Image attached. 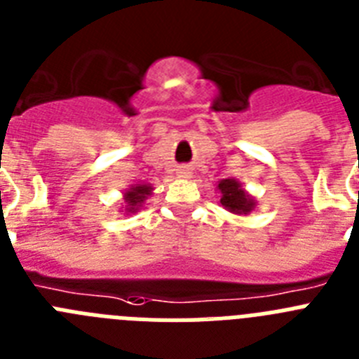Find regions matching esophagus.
<instances>
[{
	"instance_id": "esophagus-1",
	"label": "esophagus",
	"mask_w": 359,
	"mask_h": 359,
	"mask_svg": "<svg viewBox=\"0 0 359 359\" xmlns=\"http://www.w3.org/2000/svg\"><path fill=\"white\" fill-rule=\"evenodd\" d=\"M177 176L180 177H190L192 176V170H190V167H180V169H177Z\"/></svg>"
}]
</instances>
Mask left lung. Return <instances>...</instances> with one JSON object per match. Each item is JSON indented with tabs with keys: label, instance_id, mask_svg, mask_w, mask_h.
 Listing matches in <instances>:
<instances>
[{
	"label": "left lung",
	"instance_id": "8db88e82",
	"mask_svg": "<svg viewBox=\"0 0 359 359\" xmlns=\"http://www.w3.org/2000/svg\"><path fill=\"white\" fill-rule=\"evenodd\" d=\"M217 190L221 192V205L224 210L236 215H248L255 208L257 201L244 190L243 183L226 177L217 183Z\"/></svg>",
	"mask_w": 359,
	"mask_h": 359
}]
</instances>
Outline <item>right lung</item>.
Segmentation results:
<instances>
[{"label": "right lung", "mask_w": 359, "mask_h": 359, "mask_svg": "<svg viewBox=\"0 0 359 359\" xmlns=\"http://www.w3.org/2000/svg\"><path fill=\"white\" fill-rule=\"evenodd\" d=\"M154 187L151 183H133L122 196V207L120 212L123 214H135L144 207V201L152 194Z\"/></svg>", "instance_id": "obj_1"}]
</instances>
